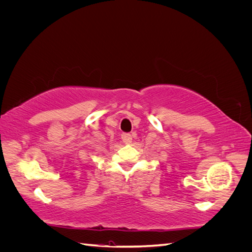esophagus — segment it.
I'll return each mask as SVG.
<instances>
[{"label": "esophagus", "mask_w": 252, "mask_h": 252, "mask_svg": "<svg viewBox=\"0 0 252 252\" xmlns=\"http://www.w3.org/2000/svg\"><path fill=\"white\" fill-rule=\"evenodd\" d=\"M121 138L125 144H129V143H131V141H132V136H131L130 133H123L121 135Z\"/></svg>", "instance_id": "1"}]
</instances>
